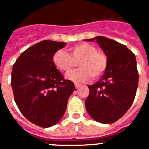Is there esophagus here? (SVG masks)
I'll return each mask as SVG.
<instances>
[{
	"label": "esophagus",
	"instance_id": "34e87169",
	"mask_svg": "<svg viewBox=\"0 0 149 149\" xmlns=\"http://www.w3.org/2000/svg\"><path fill=\"white\" fill-rule=\"evenodd\" d=\"M74 86H75V88H76V89H78V88L80 87V86H81V85H80V84H74Z\"/></svg>",
	"mask_w": 149,
	"mask_h": 149
}]
</instances>
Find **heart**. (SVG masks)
Wrapping results in <instances>:
<instances>
[{"label":"heart","instance_id":"obj_1","mask_svg":"<svg viewBox=\"0 0 149 149\" xmlns=\"http://www.w3.org/2000/svg\"><path fill=\"white\" fill-rule=\"evenodd\" d=\"M69 54L58 50L53 56V62L57 68L69 72L77 63L79 69L68 73L66 77L75 84H82L100 77L106 70L107 59L103 52L97 51L95 46L89 43H80L68 48Z\"/></svg>","mask_w":149,"mask_h":149}]
</instances>
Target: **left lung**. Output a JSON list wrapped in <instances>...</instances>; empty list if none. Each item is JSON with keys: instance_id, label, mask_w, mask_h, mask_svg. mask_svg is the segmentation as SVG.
Here are the masks:
<instances>
[{"instance_id": "1", "label": "left lung", "mask_w": 149, "mask_h": 149, "mask_svg": "<svg viewBox=\"0 0 149 149\" xmlns=\"http://www.w3.org/2000/svg\"><path fill=\"white\" fill-rule=\"evenodd\" d=\"M85 40H95L107 59L101 79L88 86L86 109L94 120L102 124L113 123L123 116L135 98L139 81L136 56L125 45L104 36Z\"/></svg>"}]
</instances>
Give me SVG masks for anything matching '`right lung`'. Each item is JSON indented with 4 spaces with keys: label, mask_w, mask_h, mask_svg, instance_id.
Wrapping results in <instances>:
<instances>
[{
    "label": "right lung",
    "mask_w": 149,
    "mask_h": 149,
    "mask_svg": "<svg viewBox=\"0 0 149 149\" xmlns=\"http://www.w3.org/2000/svg\"><path fill=\"white\" fill-rule=\"evenodd\" d=\"M65 42L43 40L24 51L13 65L11 86L23 116L39 127L56 125L65 113L68 100L75 90L53 62Z\"/></svg>",
    "instance_id": "1"
}]
</instances>
